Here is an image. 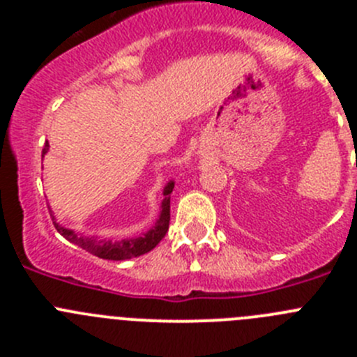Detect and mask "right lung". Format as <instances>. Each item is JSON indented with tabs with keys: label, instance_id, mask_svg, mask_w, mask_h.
I'll use <instances>...</instances> for the list:
<instances>
[{
	"label": "right lung",
	"instance_id": "1",
	"mask_svg": "<svg viewBox=\"0 0 357 357\" xmlns=\"http://www.w3.org/2000/svg\"><path fill=\"white\" fill-rule=\"evenodd\" d=\"M50 144L46 143L43 148V155L48 151ZM173 182H169L164 188V200H162V211L157 220V223L148 230L144 236L139 238H130V239H121V241H110V239H98V238H85V236L77 234L73 230L64 229L59 223H55V216H52L53 225L59 230V234L64 236L68 241L75 243L85 252L96 255L100 259H109V261H125L132 259V257H139V255L146 254V252L153 250L160 243V239L166 236L169 227V195L173 191ZM52 214V213H50Z\"/></svg>",
	"mask_w": 357,
	"mask_h": 357
}]
</instances>
